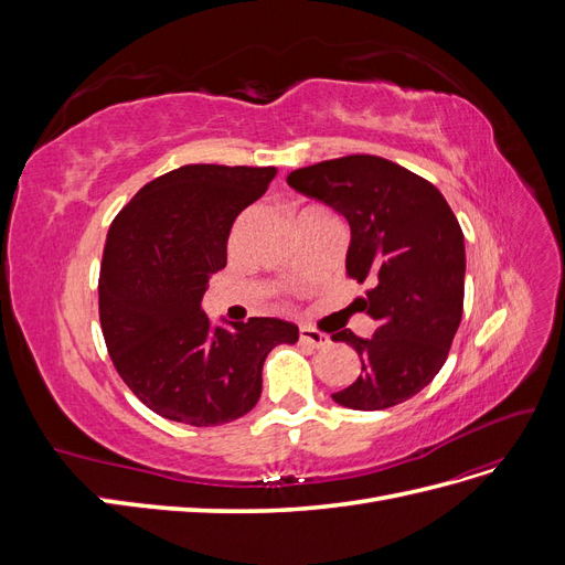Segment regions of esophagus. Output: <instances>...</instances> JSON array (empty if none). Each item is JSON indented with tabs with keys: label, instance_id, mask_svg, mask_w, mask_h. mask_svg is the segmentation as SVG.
<instances>
[{
	"label": "esophagus",
	"instance_id": "1",
	"mask_svg": "<svg viewBox=\"0 0 565 565\" xmlns=\"http://www.w3.org/2000/svg\"><path fill=\"white\" fill-rule=\"evenodd\" d=\"M299 339H301V344H309L313 349H324V347L330 344V337L313 330V328H301L299 330Z\"/></svg>",
	"mask_w": 565,
	"mask_h": 565
}]
</instances>
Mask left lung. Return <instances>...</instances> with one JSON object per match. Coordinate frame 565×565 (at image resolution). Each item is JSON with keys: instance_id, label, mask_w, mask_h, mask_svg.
<instances>
[{"instance_id": "8db88e82", "label": "left lung", "mask_w": 565, "mask_h": 565, "mask_svg": "<svg viewBox=\"0 0 565 565\" xmlns=\"http://www.w3.org/2000/svg\"><path fill=\"white\" fill-rule=\"evenodd\" d=\"M287 183L349 221L347 273L372 285L358 299L377 320L372 339L332 334L363 363L334 403L386 409L417 396L446 363L465 309V233L450 204L434 183L377 156L301 167Z\"/></svg>"}]
</instances>
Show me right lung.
<instances>
[{
	"label": "right lung",
	"instance_id": "add662e5",
	"mask_svg": "<svg viewBox=\"0 0 565 565\" xmlns=\"http://www.w3.org/2000/svg\"><path fill=\"white\" fill-rule=\"evenodd\" d=\"M276 174V167L185 164L146 183L110 224L100 330L119 377L164 419L218 426L247 415L270 349L299 339L297 324L278 318L214 328L200 306L226 266L235 216Z\"/></svg>",
	"mask_w": 565,
	"mask_h": 565
}]
</instances>
